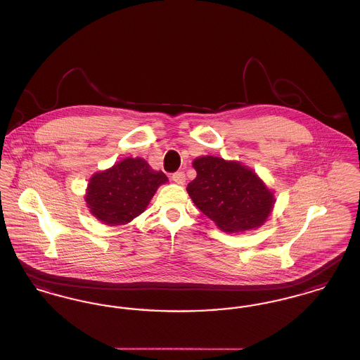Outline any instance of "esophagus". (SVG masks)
Masks as SVG:
<instances>
[{"label":"esophagus","mask_w":360,"mask_h":360,"mask_svg":"<svg viewBox=\"0 0 360 360\" xmlns=\"http://www.w3.org/2000/svg\"><path fill=\"white\" fill-rule=\"evenodd\" d=\"M172 180L176 183V184H180L183 186L186 183V174L184 172H176L172 174Z\"/></svg>","instance_id":"34e87169"}]
</instances>
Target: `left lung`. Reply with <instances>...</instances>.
Wrapping results in <instances>:
<instances>
[{
    "label": "left lung",
    "instance_id": "8db88e82",
    "mask_svg": "<svg viewBox=\"0 0 360 360\" xmlns=\"http://www.w3.org/2000/svg\"><path fill=\"white\" fill-rule=\"evenodd\" d=\"M192 167L196 177L188 195L221 231L235 233L264 225L276 199L254 170L213 155L196 158Z\"/></svg>",
    "mask_w": 360,
    "mask_h": 360
}]
</instances>
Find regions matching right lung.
Returning <instances> with one entry per match:
<instances>
[{
  "instance_id": "1",
  "label": "right lung",
  "mask_w": 360,
  "mask_h": 360,
  "mask_svg": "<svg viewBox=\"0 0 360 360\" xmlns=\"http://www.w3.org/2000/svg\"><path fill=\"white\" fill-rule=\"evenodd\" d=\"M168 181L143 158H124L110 169L93 174L86 203L93 216L106 225H124L142 214L158 187Z\"/></svg>"
}]
</instances>
